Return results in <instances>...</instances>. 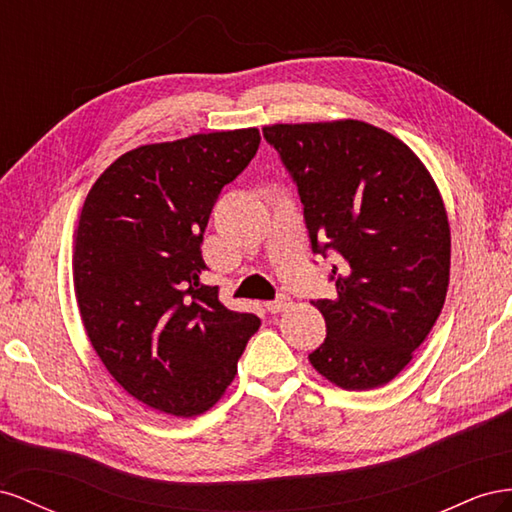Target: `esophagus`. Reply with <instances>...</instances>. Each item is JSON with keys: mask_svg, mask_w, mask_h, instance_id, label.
<instances>
[{"mask_svg": "<svg viewBox=\"0 0 512 512\" xmlns=\"http://www.w3.org/2000/svg\"><path fill=\"white\" fill-rule=\"evenodd\" d=\"M289 298H279V300H272V302H266V309L270 311V313H283V311H287L289 309Z\"/></svg>", "mask_w": 512, "mask_h": 512, "instance_id": "1", "label": "esophagus"}]
</instances>
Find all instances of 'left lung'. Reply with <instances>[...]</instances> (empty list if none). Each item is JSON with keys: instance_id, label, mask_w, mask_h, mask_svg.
Listing matches in <instances>:
<instances>
[{"instance_id": "obj_1", "label": "left lung", "mask_w": 512, "mask_h": 512, "mask_svg": "<svg viewBox=\"0 0 512 512\" xmlns=\"http://www.w3.org/2000/svg\"><path fill=\"white\" fill-rule=\"evenodd\" d=\"M264 137L298 186L313 253L339 255L337 298L313 302L326 341L309 360L343 390L397 377L440 317L450 227L422 160L360 120L272 124Z\"/></svg>"}]
</instances>
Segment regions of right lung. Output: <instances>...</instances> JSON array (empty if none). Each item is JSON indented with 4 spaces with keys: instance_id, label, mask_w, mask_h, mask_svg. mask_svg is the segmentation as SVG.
Instances as JSON below:
<instances>
[{
    "instance_id": "1",
    "label": "right lung",
    "mask_w": 512,
    "mask_h": 512,
    "mask_svg": "<svg viewBox=\"0 0 512 512\" xmlns=\"http://www.w3.org/2000/svg\"><path fill=\"white\" fill-rule=\"evenodd\" d=\"M259 141L240 128L141 145L85 197L72 248L81 321L115 382L156 412L210 410L261 326L199 279L210 212Z\"/></svg>"
}]
</instances>
